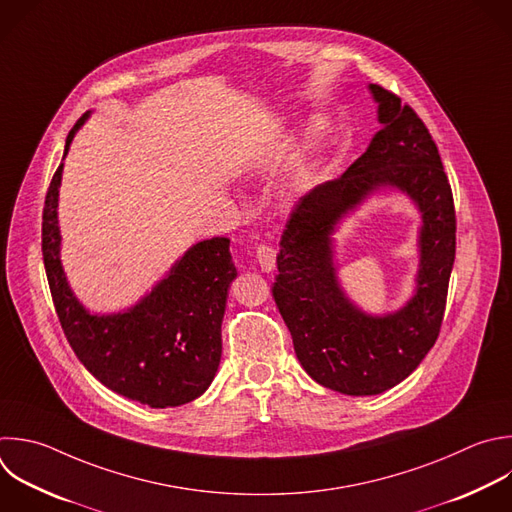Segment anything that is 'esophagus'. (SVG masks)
<instances>
[{
	"mask_svg": "<svg viewBox=\"0 0 512 512\" xmlns=\"http://www.w3.org/2000/svg\"><path fill=\"white\" fill-rule=\"evenodd\" d=\"M255 253H257V263H259V267H261L265 273H269V271L275 269V257H277V253H275L273 247H269V245H259Z\"/></svg>",
	"mask_w": 512,
	"mask_h": 512,
	"instance_id": "34e87169",
	"label": "esophagus"
}]
</instances>
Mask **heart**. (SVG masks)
<instances>
[{
	"mask_svg": "<svg viewBox=\"0 0 512 512\" xmlns=\"http://www.w3.org/2000/svg\"><path fill=\"white\" fill-rule=\"evenodd\" d=\"M325 140V128H311V132H309V148H317L321 142Z\"/></svg>",
	"mask_w": 512,
	"mask_h": 512,
	"instance_id": "1",
	"label": "heart"
}]
</instances>
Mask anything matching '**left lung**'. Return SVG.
<instances>
[{
	"mask_svg": "<svg viewBox=\"0 0 512 512\" xmlns=\"http://www.w3.org/2000/svg\"><path fill=\"white\" fill-rule=\"evenodd\" d=\"M378 130L366 152L295 205L281 235L273 297L303 370L323 388L376 396L406 380L440 333L456 253V217L438 148L418 114L370 84ZM392 188L423 215L415 295L398 312L372 316L341 289L332 259L336 225L368 196Z\"/></svg>",
	"mask_w": 512,
	"mask_h": 512,
	"instance_id": "1",
	"label": "left lung"
}]
</instances>
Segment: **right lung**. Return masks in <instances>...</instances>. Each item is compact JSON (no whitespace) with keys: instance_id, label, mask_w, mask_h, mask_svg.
Wrapping results in <instances>:
<instances>
[{"instance_id":"right-lung-1","label":"right lung","mask_w":512,"mask_h":512,"mask_svg":"<svg viewBox=\"0 0 512 512\" xmlns=\"http://www.w3.org/2000/svg\"><path fill=\"white\" fill-rule=\"evenodd\" d=\"M88 116L70 130L64 156ZM62 170L64 162L46 195L42 253L54 307L74 354L98 382L128 400L150 408L193 402L211 386L221 362V323L237 277L231 241H199L132 307L90 313L68 285L60 259Z\"/></svg>"}]
</instances>
